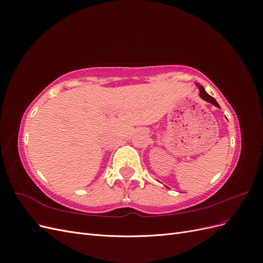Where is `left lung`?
I'll return each mask as SVG.
<instances>
[{"instance_id": "1", "label": "left lung", "mask_w": 263, "mask_h": 263, "mask_svg": "<svg viewBox=\"0 0 263 263\" xmlns=\"http://www.w3.org/2000/svg\"><path fill=\"white\" fill-rule=\"evenodd\" d=\"M198 89H200V95H201V98L203 99V100H205V101H208V102H210V103H212V104H214L215 106H217V107H219V105H218V103L216 102V100H215L214 98H212L211 95H209L208 93H206V91L204 90V87L202 86V85H200L198 86Z\"/></svg>"}]
</instances>
